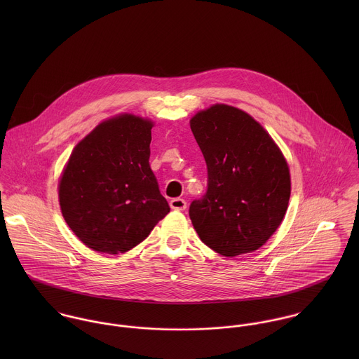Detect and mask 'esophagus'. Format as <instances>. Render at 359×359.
<instances>
[{
	"label": "esophagus",
	"mask_w": 359,
	"mask_h": 359,
	"mask_svg": "<svg viewBox=\"0 0 359 359\" xmlns=\"http://www.w3.org/2000/svg\"><path fill=\"white\" fill-rule=\"evenodd\" d=\"M170 207L172 210H177V211H182L187 208V202L184 199H180V198H175L170 202Z\"/></svg>",
	"instance_id": "34e87169"
}]
</instances>
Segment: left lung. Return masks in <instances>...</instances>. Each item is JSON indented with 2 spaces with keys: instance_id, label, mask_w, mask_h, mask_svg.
I'll return each instance as SVG.
<instances>
[{
  "instance_id": "8db88e82",
  "label": "left lung",
  "mask_w": 359,
  "mask_h": 359,
  "mask_svg": "<svg viewBox=\"0 0 359 359\" xmlns=\"http://www.w3.org/2000/svg\"><path fill=\"white\" fill-rule=\"evenodd\" d=\"M191 130L207 165V192L189 205L194 228L221 256L255 252L286 214V158L262 126L233 106L217 103L196 113Z\"/></svg>"
}]
</instances>
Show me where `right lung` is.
<instances>
[{
  "instance_id": "1",
  "label": "right lung",
  "mask_w": 359,
  "mask_h": 359,
  "mask_svg": "<svg viewBox=\"0 0 359 359\" xmlns=\"http://www.w3.org/2000/svg\"><path fill=\"white\" fill-rule=\"evenodd\" d=\"M154 123L120 114L98 124L59 181L62 215L90 249L118 255L145 241L170 212L149 165Z\"/></svg>"
}]
</instances>
